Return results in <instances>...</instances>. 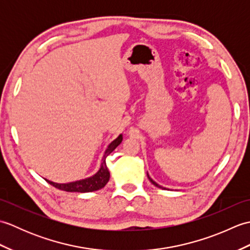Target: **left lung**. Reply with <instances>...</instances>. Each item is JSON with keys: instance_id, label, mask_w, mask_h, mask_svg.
I'll return each mask as SVG.
<instances>
[{"instance_id": "left-lung-1", "label": "left lung", "mask_w": 250, "mask_h": 250, "mask_svg": "<svg viewBox=\"0 0 250 250\" xmlns=\"http://www.w3.org/2000/svg\"><path fill=\"white\" fill-rule=\"evenodd\" d=\"M147 176H148V179H149L150 180V183L152 184V185H155L156 186V187H158V188H161V189H166V188H163V187H161V186L160 185H158L156 182H155V180H152L151 178H150V176H149V175H148V173H147Z\"/></svg>"}]
</instances>
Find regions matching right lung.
<instances>
[{
	"instance_id": "obj_1",
	"label": "right lung",
	"mask_w": 250,
	"mask_h": 250,
	"mask_svg": "<svg viewBox=\"0 0 250 250\" xmlns=\"http://www.w3.org/2000/svg\"><path fill=\"white\" fill-rule=\"evenodd\" d=\"M121 142H122V135L120 134L116 140H114L110 143L104 152V156L102 159V162H101V167L99 168V171L94 175H92V176L82 179V180H76V182L67 183V184H58V183L51 182V180H48V179H45V180L48 184L54 186V187L63 191H67V192L83 193V192H92V191L102 189L109 180V172H108L107 167H106L105 159L110 152H113L116 149L117 146L120 145Z\"/></svg>"
}]
</instances>
